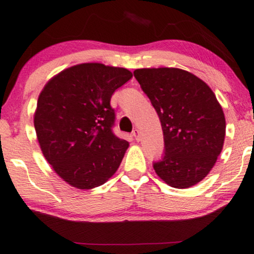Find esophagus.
Wrapping results in <instances>:
<instances>
[{"label":"esophagus","instance_id":"1","mask_svg":"<svg viewBox=\"0 0 254 254\" xmlns=\"http://www.w3.org/2000/svg\"><path fill=\"white\" fill-rule=\"evenodd\" d=\"M132 135H133L134 139H135V140H137V141L140 140V131H139L138 128H134V130L132 131Z\"/></svg>","mask_w":254,"mask_h":254}]
</instances>
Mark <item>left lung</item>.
Returning <instances> with one entry per match:
<instances>
[{
	"label": "left lung",
	"instance_id": "left-lung-1",
	"mask_svg": "<svg viewBox=\"0 0 254 254\" xmlns=\"http://www.w3.org/2000/svg\"><path fill=\"white\" fill-rule=\"evenodd\" d=\"M161 122L164 153L153 163L171 188L188 189L202 181L215 164L226 137L222 107L208 85L177 67L134 70Z\"/></svg>",
	"mask_w": 254,
	"mask_h": 254
}]
</instances>
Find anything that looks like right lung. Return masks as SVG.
<instances>
[{"label":"right lung","instance_id":"right-lung-1","mask_svg":"<svg viewBox=\"0 0 254 254\" xmlns=\"http://www.w3.org/2000/svg\"><path fill=\"white\" fill-rule=\"evenodd\" d=\"M131 78L124 67L83 63L57 73L39 95L34 114L39 145L71 187H100L119 169L128 142L112 130L110 99Z\"/></svg>","mask_w":254,"mask_h":254}]
</instances>
